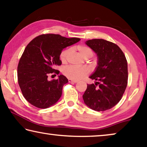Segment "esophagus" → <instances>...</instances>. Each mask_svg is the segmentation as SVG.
Returning <instances> with one entry per match:
<instances>
[{
    "instance_id": "34e87169",
    "label": "esophagus",
    "mask_w": 147,
    "mask_h": 147,
    "mask_svg": "<svg viewBox=\"0 0 147 147\" xmlns=\"http://www.w3.org/2000/svg\"><path fill=\"white\" fill-rule=\"evenodd\" d=\"M68 81H69V82H72V83H76V82H77V80H73V79H69V80H68Z\"/></svg>"
}]
</instances>
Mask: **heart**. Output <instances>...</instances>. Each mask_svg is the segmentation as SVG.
Returning <instances> with one entry per match:
<instances>
[{
	"label": "heart",
	"instance_id": "heart-1",
	"mask_svg": "<svg viewBox=\"0 0 147 147\" xmlns=\"http://www.w3.org/2000/svg\"><path fill=\"white\" fill-rule=\"evenodd\" d=\"M77 49L79 51L80 54L82 57L84 59H90L93 56L94 51L90 47L86 45H79L78 46ZM71 53V49H66L61 52L60 55V59L63 63H65L69 58V55ZM90 69L87 67H77L74 66H67L63 68V73L67 78H71L73 80H80L84 78L85 76L88 75L90 74Z\"/></svg>",
	"mask_w": 147,
	"mask_h": 147
}]
</instances>
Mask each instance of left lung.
Masks as SVG:
<instances>
[{"label": "left lung", "instance_id": "8db88e82", "mask_svg": "<svg viewBox=\"0 0 147 147\" xmlns=\"http://www.w3.org/2000/svg\"><path fill=\"white\" fill-rule=\"evenodd\" d=\"M98 55L96 71L90 78L95 84H87L82 96L86 105L95 111L112 108L121 100L128 80L127 61L119 46L102 39L86 41Z\"/></svg>", "mask_w": 147, "mask_h": 147}]
</instances>
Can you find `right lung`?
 <instances>
[{
    "label": "right lung",
    "instance_id": "1",
    "mask_svg": "<svg viewBox=\"0 0 147 147\" xmlns=\"http://www.w3.org/2000/svg\"><path fill=\"white\" fill-rule=\"evenodd\" d=\"M80 38H67L59 34L38 36L25 48L18 65V82L27 101L38 108L53 106L62 95L63 86L68 82L65 76L48 80L51 74H59L55 69L61 65L59 56L64 48L74 44Z\"/></svg>",
    "mask_w": 147,
    "mask_h": 147
}]
</instances>
